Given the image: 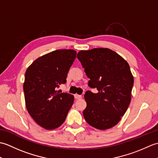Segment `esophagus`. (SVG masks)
<instances>
[{
  "mask_svg": "<svg viewBox=\"0 0 158 158\" xmlns=\"http://www.w3.org/2000/svg\"><path fill=\"white\" fill-rule=\"evenodd\" d=\"M75 98H76V99H81V98H82V96H81V95H79V94H75Z\"/></svg>",
  "mask_w": 158,
  "mask_h": 158,
  "instance_id": "obj_1",
  "label": "esophagus"
}]
</instances>
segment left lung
<instances>
[{"instance_id":"1","label":"left lung","mask_w":158,"mask_h":158,"mask_svg":"<svg viewBox=\"0 0 158 158\" xmlns=\"http://www.w3.org/2000/svg\"><path fill=\"white\" fill-rule=\"evenodd\" d=\"M86 75L88 85L97 93L87 91V106L83 117L90 126L98 130L115 126L128 108L134 77L128 63L109 48L81 50L77 53Z\"/></svg>"}]
</instances>
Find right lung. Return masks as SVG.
<instances>
[{
	"label": "right lung",
	"mask_w": 158,
	"mask_h": 158,
	"mask_svg": "<svg viewBox=\"0 0 158 158\" xmlns=\"http://www.w3.org/2000/svg\"><path fill=\"white\" fill-rule=\"evenodd\" d=\"M76 53L73 49L56 50L36 59L26 71L23 88L26 109L46 130L61 126L73 104V95L56 89L66 82Z\"/></svg>",
	"instance_id": "obj_1"
}]
</instances>
